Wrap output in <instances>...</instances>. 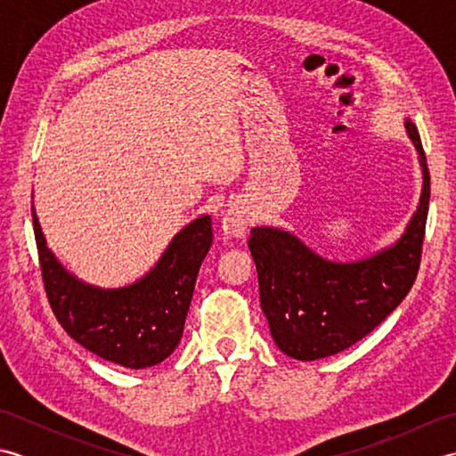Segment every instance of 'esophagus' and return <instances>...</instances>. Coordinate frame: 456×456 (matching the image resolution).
Instances as JSON below:
<instances>
[{"instance_id": "1", "label": "esophagus", "mask_w": 456, "mask_h": 456, "mask_svg": "<svg viewBox=\"0 0 456 456\" xmlns=\"http://www.w3.org/2000/svg\"><path fill=\"white\" fill-rule=\"evenodd\" d=\"M248 225V216L240 208H231L221 221V231L225 237H243Z\"/></svg>"}]
</instances>
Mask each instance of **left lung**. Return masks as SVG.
Segmentation results:
<instances>
[{
  "mask_svg": "<svg viewBox=\"0 0 456 456\" xmlns=\"http://www.w3.org/2000/svg\"><path fill=\"white\" fill-rule=\"evenodd\" d=\"M405 129L419 152L423 191L418 211L394 247L358 263L338 265L315 255L288 231H250L260 307L274 343L288 356L315 361L345 351L380 325L418 278L431 178L418 127L408 119Z\"/></svg>",
  "mask_w": 456,
  "mask_h": 456,
  "instance_id": "1",
  "label": "left lung"
}]
</instances>
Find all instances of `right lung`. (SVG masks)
<instances>
[{"label":"right lung","instance_id":"add662e5","mask_svg":"<svg viewBox=\"0 0 456 456\" xmlns=\"http://www.w3.org/2000/svg\"><path fill=\"white\" fill-rule=\"evenodd\" d=\"M38 263L48 304L58 323L90 353L105 361L149 368L178 346L201 260L211 247V217L191 221L137 284L100 289L80 282L48 250L33 211Z\"/></svg>","mask_w":456,"mask_h":456}]
</instances>
